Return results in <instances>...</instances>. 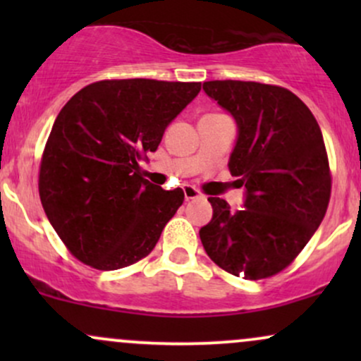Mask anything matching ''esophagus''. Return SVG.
Masks as SVG:
<instances>
[{
	"instance_id": "obj_1",
	"label": "esophagus",
	"mask_w": 361,
	"mask_h": 361,
	"mask_svg": "<svg viewBox=\"0 0 361 361\" xmlns=\"http://www.w3.org/2000/svg\"><path fill=\"white\" fill-rule=\"evenodd\" d=\"M183 193H185V200H193V198L202 197V193L198 192V190L192 185H185L183 186Z\"/></svg>"
}]
</instances>
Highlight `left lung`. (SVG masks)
Segmentation results:
<instances>
[{"instance_id": "obj_1", "label": "left lung", "mask_w": 361, "mask_h": 361, "mask_svg": "<svg viewBox=\"0 0 361 361\" xmlns=\"http://www.w3.org/2000/svg\"><path fill=\"white\" fill-rule=\"evenodd\" d=\"M205 93L235 118L229 171L246 188L231 212L210 197L212 221L200 229L209 258L246 280L276 275L304 250L324 219L331 171L321 128L297 94L256 81H207Z\"/></svg>"}]
</instances>
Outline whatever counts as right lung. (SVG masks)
<instances>
[{"label":"right lung","instance_id":"right-lung-1","mask_svg":"<svg viewBox=\"0 0 361 361\" xmlns=\"http://www.w3.org/2000/svg\"><path fill=\"white\" fill-rule=\"evenodd\" d=\"M200 82L103 80L62 106L39 169L40 202L69 252L97 270L130 267L154 250L183 204L140 173Z\"/></svg>","mask_w":361,"mask_h":361}]
</instances>
